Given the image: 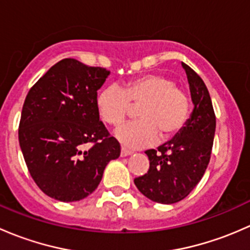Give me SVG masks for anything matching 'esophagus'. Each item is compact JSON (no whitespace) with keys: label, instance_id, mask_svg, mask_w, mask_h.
<instances>
[{"label":"esophagus","instance_id":"34e87169","mask_svg":"<svg viewBox=\"0 0 250 250\" xmlns=\"http://www.w3.org/2000/svg\"><path fill=\"white\" fill-rule=\"evenodd\" d=\"M132 153H133V151L128 150V148H125V147L121 148V156H122V157H125V156H129V155H132Z\"/></svg>","mask_w":250,"mask_h":250}]
</instances>
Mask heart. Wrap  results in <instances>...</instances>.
<instances>
[{"label":"heart","mask_w":250,"mask_h":250,"mask_svg":"<svg viewBox=\"0 0 250 250\" xmlns=\"http://www.w3.org/2000/svg\"><path fill=\"white\" fill-rule=\"evenodd\" d=\"M139 120L123 125L116 137L128 146H145L161 140H169L180 133L190 111L186 93L175 85L170 77L162 74H147L132 78L122 89L115 84L103 88L97 97L100 118L106 125H121L139 106Z\"/></svg>","instance_id":"b5f03b06"}]
</instances>
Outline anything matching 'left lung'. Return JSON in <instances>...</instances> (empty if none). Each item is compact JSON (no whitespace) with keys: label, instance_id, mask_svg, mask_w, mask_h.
Here are the masks:
<instances>
[{"label":"left lung","instance_id":"1","mask_svg":"<svg viewBox=\"0 0 250 250\" xmlns=\"http://www.w3.org/2000/svg\"><path fill=\"white\" fill-rule=\"evenodd\" d=\"M193 107L191 118L172 140L145 153L147 173L134 179L138 190L148 200L172 204L184 200L202 179L213 148L215 113L203 80L184 64Z\"/></svg>","mask_w":250,"mask_h":250}]
</instances>
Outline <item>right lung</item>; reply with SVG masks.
<instances>
[{"instance_id": "obj_1", "label": "right lung", "mask_w": 250, "mask_h": 250, "mask_svg": "<svg viewBox=\"0 0 250 250\" xmlns=\"http://www.w3.org/2000/svg\"><path fill=\"white\" fill-rule=\"evenodd\" d=\"M109 70L66 58L53 65L27 93L19 144L30 175L49 197L75 202L102 181L121 145L99 120L98 89Z\"/></svg>"}]
</instances>
